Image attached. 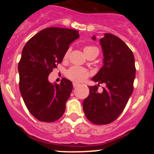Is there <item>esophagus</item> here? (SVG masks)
<instances>
[{"label":"esophagus","mask_w":154,"mask_h":154,"mask_svg":"<svg viewBox=\"0 0 154 154\" xmlns=\"http://www.w3.org/2000/svg\"><path fill=\"white\" fill-rule=\"evenodd\" d=\"M79 85V84H78V83H77V82H73V87H74V88L78 87Z\"/></svg>","instance_id":"esophagus-1"}]
</instances>
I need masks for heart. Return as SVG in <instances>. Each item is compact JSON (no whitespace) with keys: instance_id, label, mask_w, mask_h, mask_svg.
<instances>
[{"instance_id":"b5f03b06","label":"heart","mask_w":154,"mask_h":154,"mask_svg":"<svg viewBox=\"0 0 154 154\" xmlns=\"http://www.w3.org/2000/svg\"><path fill=\"white\" fill-rule=\"evenodd\" d=\"M94 51H98L96 47L93 45H87L84 48V53L86 56ZM70 49H68L65 52L63 59H66L69 56ZM66 76L69 79L75 82H82L89 76V72L86 69L79 66H72L66 72Z\"/></svg>"}]
</instances>
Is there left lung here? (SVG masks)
<instances>
[{
    "label": "left lung",
    "instance_id": "8db88e82",
    "mask_svg": "<svg viewBox=\"0 0 154 154\" xmlns=\"http://www.w3.org/2000/svg\"><path fill=\"white\" fill-rule=\"evenodd\" d=\"M95 40V36L92 37ZM103 54V66L92 78L105 83L103 91L98 86H90L89 95L82 103L86 117L95 125H107L122 114L133 91L135 77V57L132 51L116 35L105 33L100 39Z\"/></svg>",
    "mask_w": 154,
    "mask_h": 154
}]
</instances>
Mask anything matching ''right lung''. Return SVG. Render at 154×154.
Listing matches in <instances>:
<instances>
[{
    "label": "right lung",
    "instance_id": "add662e5",
    "mask_svg": "<svg viewBox=\"0 0 154 154\" xmlns=\"http://www.w3.org/2000/svg\"><path fill=\"white\" fill-rule=\"evenodd\" d=\"M79 37L75 29L45 28L29 39L23 48L18 65L19 90L27 109L40 121L53 122L64 113L72 83L63 78L60 84H53L48 78Z\"/></svg>",
    "mask_w": 154,
    "mask_h": 154
}]
</instances>
